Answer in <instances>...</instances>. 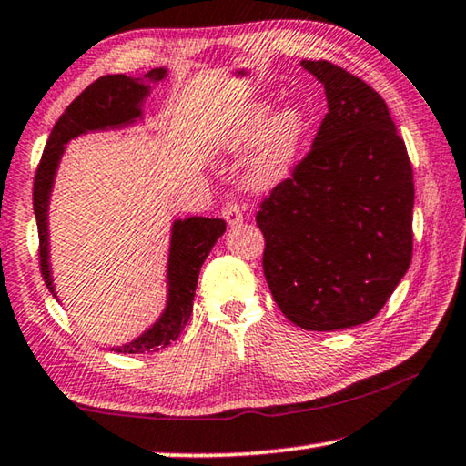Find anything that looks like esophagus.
<instances>
[{"label": "esophagus", "mask_w": 466, "mask_h": 466, "mask_svg": "<svg viewBox=\"0 0 466 466\" xmlns=\"http://www.w3.org/2000/svg\"><path fill=\"white\" fill-rule=\"evenodd\" d=\"M222 218L226 219L228 226H238V224H242L244 216H242L240 205H238V203H226L224 208H222Z\"/></svg>", "instance_id": "34e87169"}]
</instances>
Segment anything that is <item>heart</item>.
Masks as SVG:
<instances>
[{"label":"heart","instance_id":"heart-1","mask_svg":"<svg viewBox=\"0 0 466 466\" xmlns=\"http://www.w3.org/2000/svg\"><path fill=\"white\" fill-rule=\"evenodd\" d=\"M269 110L267 102H255L216 139L224 152H240L257 141L248 172V180L257 188L273 187L283 180L306 133V115L298 106H283L271 116Z\"/></svg>","mask_w":466,"mask_h":466}]
</instances>
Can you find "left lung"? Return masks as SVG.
Returning a JSON list of instances; mask_svg holds the SVG:
<instances>
[{
	"instance_id": "left-lung-1",
	"label": "left lung",
	"mask_w": 466,
	"mask_h": 466,
	"mask_svg": "<svg viewBox=\"0 0 466 466\" xmlns=\"http://www.w3.org/2000/svg\"><path fill=\"white\" fill-rule=\"evenodd\" d=\"M329 113L310 152L261 203L263 271L306 330L372 320L413 255V170L380 94L330 61H302Z\"/></svg>"
}]
</instances>
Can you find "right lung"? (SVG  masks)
<instances>
[{"label": "right lung", "instance_id": "1", "mask_svg": "<svg viewBox=\"0 0 466 466\" xmlns=\"http://www.w3.org/2000/svg\"><path fill=\"white\" fill-rule=\"evenodd\" d=\"M168 76V69L156 67L144 77H131L125 74L102 76L90 84L66 113L55 123L49 139H46L41 164L35 177V218L38 228V257H41V273L51 294L57 298L53 286L51 263H49V201L57 175L61 156L66 152L69 139L92 131L123 129L144 119V102L152 86L162 82ZM170 250L167 267L168 298L167 309L160 314L152 327L144 330L133 341L110 347L116 353H149L170 345L183 333L193 312V298L197 289V279L209 250L214 248L219 236L226 232L224 219L211 218H185L175 219L170 228ZM59 299V298H57Z\"/></svg>", "mask_w": 466, "mask_h": 466}]
</instances>
